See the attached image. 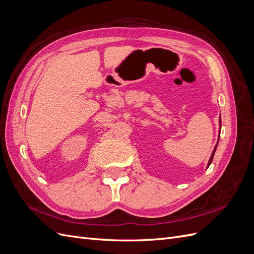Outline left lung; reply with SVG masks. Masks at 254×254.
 I'll list each match as a JSON object with an SVG mask.
<instances>
[{
  "label": "left lung",
  "mask_w": 254,
  "mask_h": 254,
  "mask_svg": "<svg viewBox=\"0 0 254 254\" xmlns=\"http://www.w3.org/2000/svg\"><path fill=\"white\" fill-rule=\"evenodd\" d=\"M219 127H221V120L219 119ZM220 129V128H219ZM218 141H219V136H218ZM217 144H218V142H217ZM217 144H216V146H215V148H214V150H213V152H212V156H211V158H210V160H209V163H207V167L210 166V164L212 163V160H213V157H214V153H215V150H216V148H217Z\"/></svg>",
  "instance_id": "8db88e82"
}]
</instances>
